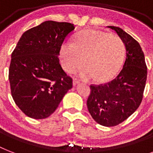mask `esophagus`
<instances>
[{"label": "esophagus", "mask_w": 153, "mask_h": 153, "mask_svg": "<svg viewBox=\"0 0 153 153\" xmlns=\"http://www.w3.org/2000/svg\"><path fill=\"white\" fill-rule=\"evenodd\" d=\"M79 82V79H77L76 78H74V79H73V84H74V85H76V84H78Z\"/></svg>", "instance_id": "34e87169"}]
</instances>
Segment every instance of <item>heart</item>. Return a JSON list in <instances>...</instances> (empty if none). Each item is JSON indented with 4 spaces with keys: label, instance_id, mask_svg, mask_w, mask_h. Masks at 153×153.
<instances>
[{
    "label": "heart",
    "instance_id": "b5f03b06",
    "mask_svg": "<svg viewBox=\"0 0 153 153\" xmlns=\"http://www.w3.org/2000/svg\"><path fill=\"white\" fill-rule=\"evenodd\" d=\"M126 51L125 43L117 35L96 30H86L77 35L74 44L65 43L60 51L62 65L74 73L85 64L80 76L104 81L111 78L121 67Z\"/></svg>",
    "mask_w": 153,
    "mask_h": 153
}]
</instances>
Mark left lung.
Masks as SVG:
<instances>
[{
  "instance_id": "left-lung-1",
  "label": "left lung",
  "mask_w": 153,
  "mask_h": 153,
  "mask_svg": "<svg viewBox=\"0 0 153 153\" xmlns=\"http://www.w3.org/2000/svg\"><path fill=\"white\" fill-rule=\"evenodd\" d=\"M109 27L114 30L125 43L126 60L121 71L113 80L100 85L91 84L86 105L97 123L111 127L130 117L142 102L147 66L139 43L120 27Z\"/></svg>"
}]
</instances>
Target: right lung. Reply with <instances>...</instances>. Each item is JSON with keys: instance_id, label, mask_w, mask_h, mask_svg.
Wrapping results in <instances>:
<instances>
[{"instance_id": "obj_1", "label": "right lung", "mask_w": 153, "mask_h": 153, "mask_svg": "<svg viewBox=\"0 0 153 153\" xmlns=\"http://www.w3.org/2000/svg\"><path fill=\"white\" fill-rule=\"evenodd\" d=\"M74 29L71 23L45 21L26 31L13 50L8 70L11 94L27 117H48L72 88V78L62 70L59 55Z\"/></svg>"}]
</instances>
